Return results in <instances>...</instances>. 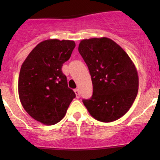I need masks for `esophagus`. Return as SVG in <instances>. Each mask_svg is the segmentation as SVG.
Returning a JSON list of instances; mask_svg holds the SVG:
<instances>
[{
  "label": "esophagus",
  "mask_w": 160,
  "mask_h": 160,
  "mask_svg": "<svg viewBox=\"0 0 160 160\" xmlns=\"http://www.w3.org/2000/svg\"><path fill=\"white\" fill-rule=\"evenodd\" d=\"M74 92H75V94H76L77 98H79V97H80V92H79V89H74Z\"/></svg>",
  "instance_id": "34e87169"
}]
</instances>
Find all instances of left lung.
Segmentation results:
<instances>
[{
	"instance_id": "1",
	"label": "left lung",
	"mask_w": 160,
	"mask_h": 160,
	"mask_svg": "<svg viewBox=\"0 0 160 160\" xmlns=\"http://www.w3.org/2000/svg\"><path fill=\"white\" fill-rule=\"evenodd\" d=\"M80 54L90 73L93 94L83 99L84 105L95 120L113 122L127 113L138 91L135 65L120 45L108 38L80 41Z\"/></svg>"
}]
</instances>
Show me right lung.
Listing matches in <instances>:
<instances>
[{
	"label": "right lung",
	"mask_w": 160,
	"mask_h": 160,
	"mask_svg": "<svg viewBox=\"0 0 160 160\" xmlns=\"http://www.w3.org/2000/svg\"><path fill=\"white\" fill-rule=\"evenodd\" d=\"M75 46L74 40H43L20 69L18 91L22 105L33 119L47 126L62 120L76 97L62 71Z\"/></svg>",
	"instance_id": "add662e5"
}]
</instances>
